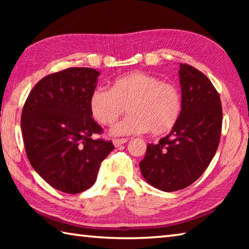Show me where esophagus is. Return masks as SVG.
Returning a JSON list of instances; mask_svg holds the SVG:
<instances>
[{
    "label": "esophagus",
    "instance_id": "34e87169",
    "mask_svg": "<svg viewBox=\"0 0 249 249\" xmlns=\"http://www.w3.org/2000/svg\"><path fill=\"white\" fill-rule=\"evenodd\" d=\"M127 141H128V138H115V140H113V144H114L115 147H119L121 145L125 144Z\"/></svg>",
    "mask_w": 249,
    "mask_h": 249
}]
</instances>
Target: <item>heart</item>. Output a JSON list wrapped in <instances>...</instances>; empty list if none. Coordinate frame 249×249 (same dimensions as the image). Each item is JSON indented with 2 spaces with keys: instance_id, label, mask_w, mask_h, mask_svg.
<instances>
[{
  "instance_id": "b5f03b06",
  "label": "heart",
  "mask_w": 249,
  "mask_h": 249,
  "mask_svg": "<svg viewBox=\"0 0 249 249\" xmlns=\"http://www.w3.org/2000/svg\"><path fill=\"white\" fill-rule=\"evenodd\" d=\"M92 116L111 125L127 107L129 115L112 127V134H166L175 127L182 112V96L175 84L156 75L132 72L117 78L112 89L99 87L90 95Z\"/></svg>"
}]
</instances>
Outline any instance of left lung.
Here are the masks:
<instances>
[{
    "label": "left lung",
    "mask_w": 249,
    "mask_h": 249,
    "mask_svg": "<svg viewBox=\"0 0 249 249\" xmlns=\"http://www.w3.org/2000/svg\"><path fill=\"white\" fill-rule=\"evenodd\" d=\"M182 112L171 132L148 144L140 162L145 180L159 190L184 189L201 177L215 155L222 132L220 94L195 67L180 64Z\"/></svg>",
    "instance_id": "left-lung-1"
}]
</instances>
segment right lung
<instances>
[{
	"mask_svg": "<svg viewBox=\"0 0 249 249\" xmlns=\"http://www.w3.org/2000/svg\"><path fill=\"white\" fill-rule=\"evenodd\" d=\"M99 75L92 68L46 75L23 107L20 126L29 162L53 188L70 195L94 184L101 162L114 149L112 141L92 137L103 132L89 105Z\"/></svg>",
	"mask_w": 249,
	"mask_h": 249,
	"instance_id": "1",
	"label": "right lung"
}]
</instances>
